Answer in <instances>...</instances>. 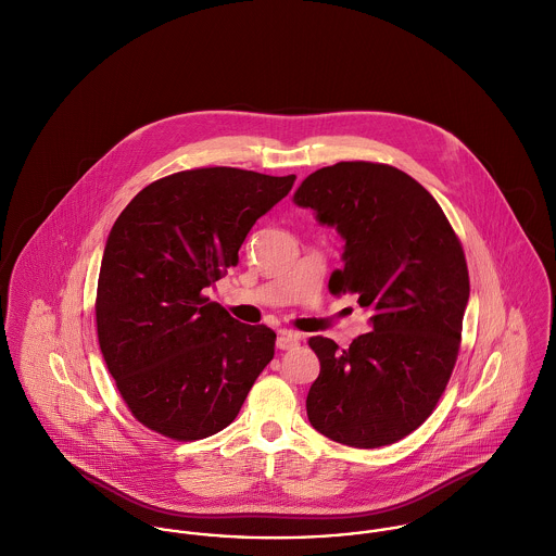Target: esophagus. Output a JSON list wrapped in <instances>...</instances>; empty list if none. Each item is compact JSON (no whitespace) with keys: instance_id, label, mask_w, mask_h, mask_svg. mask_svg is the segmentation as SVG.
I'll return each mask as SVG.
<instances>
[{"instance_id":"obj_1","label":"esophagus","mask_w":556,"mask_h":556,"mask_svg":"<svg viewBox=\"0 0 556 556\" xmlns=\"http://www.w3.org/2000/svg\"><path fill=\"white\" fill-rule=\"evenodd\" d=\"M301 343V334L290 333V331H281L277 337V348L279 350H292Z\"/></svg>"}]
</instances>
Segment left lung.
Listing matches in <instances>:
<instances>
[{
    "label": "left lung",
    "mask_w": 556,
    "mask_h": 556,
    "mask_svg": "<svg viewBox=\"0 0 556 556\" xmlns=\"http://www.w3.org/2000/svg\"><path fill=\"white\" fill-rule=\"evenodd\" d=\"M294 202L345 240L329 290L356 294L374 329L345 350L329 337L309 339L320 358L309 424L356 448L397 443L434 413L457 361L470 294L462 242L439 202L384 163L323 167Z\"/></svg>",
    "instance_id": "left-lung-1"
}]
</instances>
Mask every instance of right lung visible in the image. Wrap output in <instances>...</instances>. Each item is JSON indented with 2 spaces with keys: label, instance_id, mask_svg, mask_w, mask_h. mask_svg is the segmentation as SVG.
Instances as JSON below:
<instances>
[{
  "label": "right lung",
  "instance_id": "right-lung-1",
  "mask_svg": "<svg viewBox=\"0 0 556 556\" xmlns=\"http://www.w3.org/2000/svg\"><path fill=\"white\" fill-rule=\"evenodd\" d=\"M296 176L187 169L141 189L113 223L97 333L115 387L148 430L202 441L227 428L273 361V329L233 320L204 290Z\"/></svg>",
  "mask_w": 556,
  "mask_h": 556
}]
</instances>
